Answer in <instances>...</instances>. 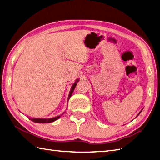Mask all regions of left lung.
<instances>
[{"mask_svg":"<svg viewBox=\"0 0 160 160\" xmlns=\"http://www.w3.org/2000/svg\"><path fill=\"white\" fill-rule=\"evenodd\" d=\"M141 111H142V110H141ZM141 111H140V112H139V113H138V115H137V116H138V115H139V114H140V113H141Z\"/></svg>","mask_w":160,"mask_h":160,"instance_id":"obj_1","label":"left lung"}]
</instances>
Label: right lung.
Returning <instances> with one entry per match:
<instances>
[{
    "instance_id": "right-lung-1",
    "label": "right lung",
    "mask_w": 160,
    "mask_h": 160,
    "mask_svg": "<svg viewBox=\"0 0 160 160\" xmlns=\"http://www.w3.org/2000/svg\"><path fill=\"white\" fill-rule=\"evenodd\" d=\"M79 79H77L75 81V82L72 84V86L71 87V89H70V93H69V96H68V102L69 101V99H70L71 95L72 94V92H73L75 88V87L77 86V83L78 81H79ZM63 113H62L61 116H57L56 117H53V118H29V119L32 120V122H37V123H49V122H52L53 121H56V120H58L60 117L62 116V115Z\"/></svg>"
}]
</instances>
